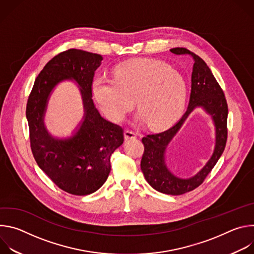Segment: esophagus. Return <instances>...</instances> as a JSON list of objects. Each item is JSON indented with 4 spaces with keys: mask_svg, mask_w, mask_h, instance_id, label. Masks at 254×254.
Listing matches in <instances>:
<instances>
[{
    "mask_svg": "<svg viewBox=\"0 0 254 254\" xmlns=\"http://www.w3.org/2000/svg\"><path fill=\"white\" fill-rule=\"evenodd\" d=\"M125 138H126L127 140V139L136 138V132L133 131V130L127 129V130H125Z\"/></svg>",
    "mask_w": 254,
    "mask_h": 254,
    "instance_id": "34e87169",
    "label": "esophagus"
}]
</instances>
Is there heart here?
Listing matches in <instances>:
<instances>
[{
    "instance_id": "obj_1",
    "label": "heart",
    "mask_w": 254,
    "mask_h": 254,
    "mask_svg": "<svg viewBox=\"0 0 254 254\" xmlns=\"http://www.w3.org/2000/svg\"><path fill=\"white\" fill-rule=\"evenodd\" d=\"M92 94L112 120L123 121L134 105L137 120L162 129L182 114L188 87L183 75L158 60L125 62L114 69V78L101 74L92 81Z\"/></svg>"
}]
</instances>
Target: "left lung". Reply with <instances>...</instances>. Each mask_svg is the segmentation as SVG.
<instances>
[{"label": "left lung", "instance_id": "1", "mask_svg": "<svg viewBox=\"0 0 254 254\" xmlns=\"http://www.w3.org/2000/svg\"><path fill=\"white\" fill-rule=\"evenodd\" d=\"M170 51L177 55H188L194 61L189 105L184 116L172 127L142 137L144 152L140 169L147 182L155 190L168 195H182L199 187L221 157L227 140L228 107L223 90L202 58L186 48L177 47ZM197 107L202 108L212 119L215 127V147L206 165L193 177L183 179L168 170L165 164V151L168 143Z\"/></svg>", "mask_w": 254, "mask_h": 254}]
</instances>
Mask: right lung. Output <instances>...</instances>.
Masks as SVG:
<instances>
[{
	"label": "right lung",
	"mask_w": 254,
	"mask_h": 254,
	"mask_svg": "<svg viewBox=\"0 0 254 254\" xmlns=\"http://www.w3.org/2000/svg\"><path fill=\"white\" fill-rule=\"evenodd\" d=\"M102 56L69 49L53 57L34 82L26 117L33 156L40 169L63 191L84 196L97 191L111 172V156L124 142L122 127L105 120L92 99V81ZM65 80L78 84L83 121L69 138L53 137L44 123L53 89Z\"/></svg>",
	"instance_id": "add662e5"
}]
</instances>
